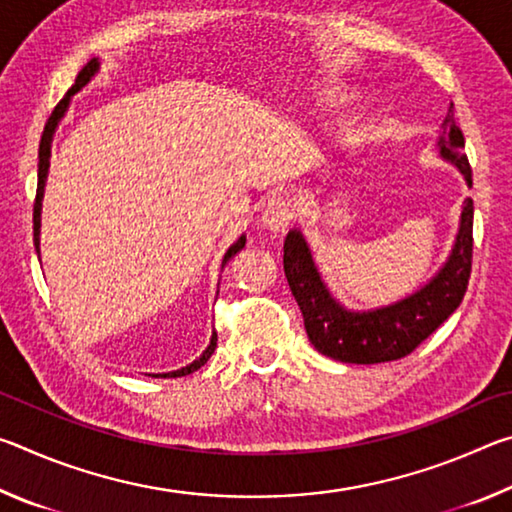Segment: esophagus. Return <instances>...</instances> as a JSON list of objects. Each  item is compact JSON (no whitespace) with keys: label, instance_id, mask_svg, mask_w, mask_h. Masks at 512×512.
Returning a JSON list of instances; mask_svg holds the SVG:
<instances>
[{"label":"esophagus","instance_id":"obj_1","mask_svg":"<svg viewBox=\"0 0 512 512\" xmlns=\"http://www.w3.org/2000/svg\"><path fill=\"white\" fill-rule=\"evenodd\" d=\"M296 216V201L291 196H275L262 212V225L271 232L287 230Z\"/></svg>","mask_w":512,"mask_h":512}]
</instances>
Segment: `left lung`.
<instances>
[{
    "label": "left lung",
    "instance_id": "1",
    "mask_svg": "<svg viewBox=\"0 0 512 512\" xmlns=\"http://www.w3.org/2000/svg\"><path fill=\"white\" fill-rule=\"evenodd\" d=\"M452 108L454 103H449L438 140L440 155L456 164L472 187V169L463 153L465 137ZM472 221V198H465L461 225L445 266L409 298L370 311H350L329 296L305 237L300 230H291L284 239V275L305 318L311 345L343 363H384L411 354L461 305L472 271Z\"/></svg>",
    "mask_w": 512,
    "mask_h": 512
}]
</instances>
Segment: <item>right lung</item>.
Masks as SVG:
<instances>
[{
	"instance_id": "add662e5",
	"label": "right lung",
	"mask_w": 512,
	"mask_h": 512,
	"mask_svg": "<svg viewBox=\"0 0 512 512\" xmlns=\"http://www.w3.org/2000/svg\"><path fill=\"white\" fill-rule=\"evenodd\" d=\"M97 72H99V58H92L90 63L81 69L79 76H76L74 85L67 90L65 97L58 101V106L54 108V112H51V117H49V121H47L45 131H42L40 151H38V189H36V203H33V241H36V253H40V210H42V194H45V180H47V171H49L51 140H54V133H56V128H58V121L65 117L69 101H72L74 94L79 92V90L83 88V85L90 83V79H92V76L97 74ZM244 246H246V237H239L237 244H232V246L228 248V253L223 255V266L228 264L230 259L235 257ZM214 348H216V332L212 334V341H210V345H207V350H205V352L201 354V357H198L194 363H189V366L180 368V370L164 372V375H153V377H185V375H189V372H194V370H198L201 366H205L207 359L212 357Z\"/></svg>"
}]
</instances>
